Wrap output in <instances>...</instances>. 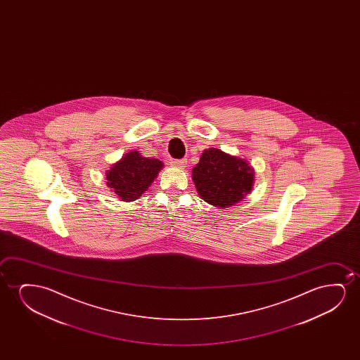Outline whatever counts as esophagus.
Returning a JSON list of instances; mask_svg holds the SVG:
<instances>
[{"label":"esophagus","instance_id":"1","mask_svg":"<svg viewBox=\"0 0 360 360\" xmlns=\"http://www.w3.org/2000/svg\"><path fill=\"white\" fill-rule=\"evenodd\" d=\"M171 165H172L174 168L183 169V168L186 167V160H172Z\"/></svg>","mask_w":360,"mask_h":360}]
</instances>
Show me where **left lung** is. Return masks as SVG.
Instances as JSON below:
<instances>
[{"instance_id": "8db88e82", "label": "left lung", "mask_w": 360, "mask_h": 360, "mask_svg": "<svg viewBox=\"0 0 360 360\" xmlns=\"http://www.w3.org/2000/svg\"><path fill=\"white\" fill-rule=\"evenodd\" d=\"M192 179L199 197L212 207H233L251 193L255 168L246 158L224 153L220 148L204 150Z\"/></svg>"}]
</instances>
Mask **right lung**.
Wrapping results in <instances>:
<instances>
[{
    "label": "right lung",
    "mask_w": 360,
    "mask_h": 360,
    "mask_svg": "<svg viewBox=\"0 0 360 360\" xmlns=\"http://www.w3.org/2000/svg\"><path fill=\"white\" fill-rule=\"evenodd\" d=\"M162 168L158 158H145L138 150L129 151L105 172L107 187L119 200L133 202L148 191Z\"/></svg>",
    "instance_id": "add662e5"
}]
</instances>
